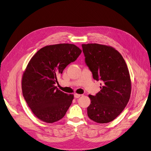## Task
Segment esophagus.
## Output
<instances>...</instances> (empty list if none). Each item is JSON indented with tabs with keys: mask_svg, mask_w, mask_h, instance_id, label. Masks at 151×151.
I'll use <instances>...</instances> for the list:
<instances>
[{
	"mask_svg": "<svg viewBox=\"0 0 151 151\" xmlns=\"http://www.w3.org/2000/svg\"><path fill=\"white\" fill-rule=\"evenodd\" d=\"M81 96V95H80V94H78V93H76L74 94V97H75V98H76V99L79 98V97H80Z\"/></svg>",
	"mask_w": 151,
	"mask_h": 151,
	"instance_id": "obj_1",
	"label": "esophagus"
}]
</instances>
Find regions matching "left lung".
I'll list each match as a JSON object with an SVG mask.
<instances>
[{
	"mask_svg": "<svg viewBox=\"0 0 151 151\" xmlns=\"http://www.w3.org/2000/svg\"><path fill=\"white\" fill-rule=\"evenodd\" d=\"M82 47L93 78L102 81L100 91L95 96L89 95L88 117L100 124L111 122L122 112L130 97L129 69L122 55L112 46L88 43Z\"/></svg>",
	"mask_w": 151,
	"mask_h": 151,
	"instance_id": "left-lung-1",
	"label": "left lung"
}]
</instances>
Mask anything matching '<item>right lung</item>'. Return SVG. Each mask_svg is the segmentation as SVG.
I'll list each match as a JSON object with an SVG mask.
<instances>
[{
	"mask_svg": "<svg viewBox=\"0 0 151 151\" xmlns=\"http://www.w3.org/2000/svg\"><path fill=\"white\" fill-rule=\"evenodd\" d=\"M81 52L73 44L47 45L38 50L29 62L22 76V95L40 120L52 124L65 116L74 96L55 86L57 76L75 61Z\"/></svg>",
	"mask_w": 151,
	"mask_h": 151,
	"instance_id": "1",
	"label": "right lung"
}]
</instances>
